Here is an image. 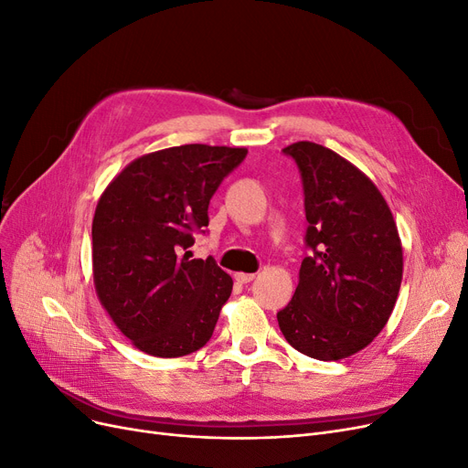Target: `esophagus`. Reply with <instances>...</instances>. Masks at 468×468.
Segmentation results:
<instances>
[{
  "label": "esophagus",
  "instance_id": "esophagus-1",
  "mask_svg": "<svg viewBox=\"0 0 468 468\" xmlns=\"http://www.w3.org/2000/svg\"><path fill=\"white\" fill-rule=\"evenodd\" d=\"M235 280L239 283H250L254 280V273H245V271H237L235 273Z\"/></svg>",
  "mask_w": 468,
  "mask_h": 468
}]
</instances>
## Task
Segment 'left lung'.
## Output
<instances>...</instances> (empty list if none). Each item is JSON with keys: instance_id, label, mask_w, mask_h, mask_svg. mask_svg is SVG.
Masks as SVG:
<instances>
[{"instance_id": "1", "label": "left lung", "mask_w": 468, "mask_h": 468, "mask_svg": "<svg viewBox=\"0 0 468 468\" xmlns=\"http://www.w3.org/2000/svg\"><path fill=\"white\" fill-rule=\"evenodd\" d=\"M306 212L299 285L278 313L291 347L318 360L347 358L384 330L403 280V247L378 186L334 150L301 141Z\"/></svg>"}]
</instances>
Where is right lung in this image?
Masks as SVG:
<instances>
[{
    "instance_id": "add662e5",
    "label": "right lung",
    "mask_w": 468,
    "mask_h": 468,
    "mask_svg": "<svg viewBox=\"0 0 468 468\" xmlns=\"http://www.w3.org/2000/svg\"><path fill=\"white\" fill-rule=\"evenodd\" d=\"M247 148L183 144L141 155L103 190L92 219L96 295L136 349L176 358L210 341L233 280L190 256L207 206Z\"/></svg>"
}]
</instances>
